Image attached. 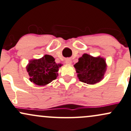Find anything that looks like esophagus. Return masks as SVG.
<instances>
[{
    "instance_id": "1",
    "label": "esophagus",
    "mask_w": 131,
    "mask_h": 131,
    "mask_svg": "<svg viewBox=\"0 0 131 131\" xmlns=\"http://www.w3.org/2000/svg\"><path fill=\"white\" fill-rule=\"evenodd\" d=\"M65 63H67V64H71V63H72V61H71V59L67 58V59H66Z\"/></svg>"
}]
</instances>
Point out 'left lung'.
Masks as SVG:
<instances>
[{
    "label": "left lung",
    "mask_w": 131,
    "mask_h": 131,
    "mask_svg": "<svg viewBox=\"0 0 131 131\" xmlns=\"http://www.w3.org/2000/svg\"><path fill=\"white\" fill-rule=\"evenodd\" d=\"M80 81L93 84L100 81L104 77L106 70V61L103 58L91 57L84 54L74 65Z\"/></svg>",
    "instance_id": "8db88e82"
}]
</instances>
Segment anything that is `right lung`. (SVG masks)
I'll use <instances>...</instances> for the list:
<instances>
[{
    "instance_id": "obj_1",
    "label": "right lung",
    "mask_w": 131,
    "mask_h": 131,
    "mask_svg": "<svg viewBox=\"0 0 131 131\" xmlns=\"http://www.w3.org/2000/svg\"><path fill=\"white\" fill-rule=\"evenodd\" d=\"M61 65L55 63L52 56L45 54L38 60H31L27 70L31 82L37 85L44 86L57 79L58 68Z\"/></svg>"
}]
</instances>
